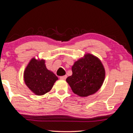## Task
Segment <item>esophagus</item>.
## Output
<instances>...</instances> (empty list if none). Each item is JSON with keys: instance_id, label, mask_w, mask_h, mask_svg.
I'll use <instances>...</instances> for the list:
<instances>
[{"instance_id": "esophagus-1", "label": "esophagus", "mask_w": 133, "mask_h": 133, "mask_svg": "<svg viewBox=\"0 0 133 133\" xmlns=\"http://www.w3.org/2000/svg\"><path fill=\"white\" fill-rule=\"evenodd\" d=\"M67 77V76L65 75V76H60V79H66V78Z\"/></svg>"}]
</instances>
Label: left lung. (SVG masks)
Wrapping results in <instances>:
<instances>
[{
  "mask_svg": "<svg viewBox=\"0 0 133 133\" xmlns=\"http://www.w3.org/2000/svg\"><path fill=\"white\" fill-rule=\"evenodd\" d=\"M72 75L66 81L74 94L87 97L96 92L105 79V71L100 60L96 56L87 54L74 63Z\"/></svg>",
  "mask_w": 133,
  "mask_h": 133,
  "instance_id": "left-lung-1",
  "label": "left lung"
}]
</instances>
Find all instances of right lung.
Masks as SVG:
<instances>
[{
  "instance_id": "add662e5",
  "label": "right lung",
  "mask_w": 133,
  "mask_h": 133,
  "mask_svg": "<svg viewBox=\"0 0 133 133\" xmlns=\"http://www.w3.org/2000/svg\"><path fill=\"white\" fill-rule=\"evenodd\" d=\"M58 77L48 70L44 59L32 58L24 72L26 86L37 96L44 95L52 89Z\"/></svg>"
}]
</instances>
